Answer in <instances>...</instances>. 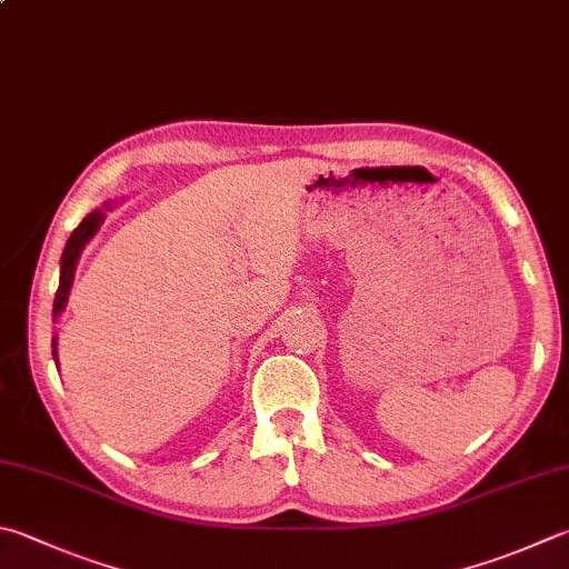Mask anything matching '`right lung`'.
Here are the masks:
<instances>
[{"label":"right lung","mask_w":569,"mask_h":569,"mask_svg":"<svg viewBox=\"0 0 569 569\" xmlns=\"http://www.w3.org/2000/svg\"><path fill=\"white\" fill-rule=\"evenodd\" d=\"M116 200L111 202H103L101 208L91 210L89 216L81 220V224L77 230L71 232V238L67 240V248H63L61 254V270H59V289H57V297H53V319L61 317L63 307L69 302V292H71V284H73V272H77V264H79V257L83 252L86 244L93 240V234L101 230V224L106 220V212L113 210ZM51 347H53V361L59 363V353H57V337L51 339Z\"/></svg>","instance_id":"add662e5"}]
</instances>
